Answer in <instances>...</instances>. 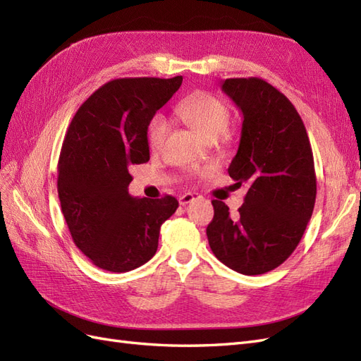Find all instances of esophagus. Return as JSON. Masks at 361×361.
Returning <instances> with one entry per match:
<instances>
[{
    "mask_svg": "<svg viewBox=\"0 0 361 361\" xmlns=\"http://www.w3.org/2000/svg\"><path fill=\"white\" fill-rule=\"evenodd\" d=\"M195 198H200V195H198V193H184V195H181L180 197V206H186V204H189V202H192L193 200H195Z\"/></svg>",
    "mask_w": 361,
    "mask_h": 361,
    "instance_id": "esophagus-1",
    "label": "esophagus"
}]
</instances>
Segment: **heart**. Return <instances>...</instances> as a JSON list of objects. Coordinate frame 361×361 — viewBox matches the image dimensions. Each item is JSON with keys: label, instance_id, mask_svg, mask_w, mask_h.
Instances as JSON below:
<instances>
[{"label": "heart", "instance_id": "heart-1", "mask_svg": "<svg viewBox=\"0 0 361 361\" xmlns=\"http://www.w3.org/2000/svg\"><path fill=\"white\" fill-rule=\"evenodd\" d=\"M173 114L181 122L188 123L202 137L214 140L226 131L230 122V108L223 99L207 91H195L181 99L173 108ZM169 125L161 116H155L147 125L146 138L151 151H159L163 146Z\"/></svg>", "mask_w": 361, "mask_h": 361}]
</instances>
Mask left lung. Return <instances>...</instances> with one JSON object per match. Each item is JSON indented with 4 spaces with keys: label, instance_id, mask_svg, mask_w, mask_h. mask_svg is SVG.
I'll return each mask as SVG.
<instances>
[{
    "label": "left lung",
    "instance_id": "1",
    "mask_svg": "<svg viewBox=\"0 0 361 361\" xmlns=\"http://www.w3.org/2000/svg\"><path fill=\"white\" fill-rule=\"evenodd\" d=\"M223 91L244 116L228 175L248 190L239 214L214 200L207 239L218 259L241 274L274 270L300 243L316 202L317 183L307 129L294 105L259 78H233Z\"/></svg>",
    "mask_w": 361,
    "mask_h": 361
}]
</instances>
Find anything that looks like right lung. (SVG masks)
<instances>
[{
  "label": "right lung",
  "mask_w": 361,
  "mask_h": 361,
  "mask_svg": "<svg viewBox=\"0 0 361 361\" xmlns=\"http://www.w3.org/2000/svg\"><path fill=\"white\" fill-rule=\"evenodd\" d=\"M183 82L109 80L80 105L62 143L58 195L73 241L102 270L131 271L159 247L160 227L178 207L171 195L133 198L129 168L149 160L147 125Z\"/></svg>",
  "instance_id": "1"
}]
</instances>
